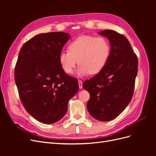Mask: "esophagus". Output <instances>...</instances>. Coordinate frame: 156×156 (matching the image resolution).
<instances>
[{
	"instance_id": "obj_1",
	"label": "esophagus",
	"mask_w": 156,
	"mask_h": 156,
	"mask_svg": "<svg viewBox=\"0 0 156 156\" xmlns=\"http://www.w3.org/2000/svg\"><path fill=\"white\" fill-rule=\"evenodd\" d=\"M78 83H79V88H80V89H82V88H83V81H81V80H79Z\"/></svg>"
}]
</instances>
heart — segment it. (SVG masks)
<instances>
[{
	"label": "heart",
	"instance_id": "obj_1",
	"mask_svg": "<svg viewBox=\"0 0 156 156\" xmlns=\"http://www.w3.org/2000/svg\"><path fill=\"white\" fill-rule=\"evenodd\" d=\"M111 49L109 41L105 37L83 35L71 42L68 51L59 54V62L67 74L72 73L79 63V75H95L105 66L110 57Z\"/></svg>",
	"mask_w": 156,
	"mask_h": 156
}]
</instances>
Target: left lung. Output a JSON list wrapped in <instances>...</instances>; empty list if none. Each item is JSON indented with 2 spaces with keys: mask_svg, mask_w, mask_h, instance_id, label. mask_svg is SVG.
<instances>
[{
  "mask_svg": "<svg viewBox=\"0 0 156 156\" xmlns=\"http://www.w3.org/2000/svg\"><path fill=\"white\" fill-rule=\"evenodd\" d=\"M98 34L109 40L110 57L100 73L84 81L83 87L90 94L87 103L90 115L105 122L115 119L131 101L138 60L125 36L112 30H104Z\"/></svg>",
  "mask_w": 156,
  "mask_h": 156,
  "instance_id": "obj_1",
  "label": "left lung"
}]
</instances>
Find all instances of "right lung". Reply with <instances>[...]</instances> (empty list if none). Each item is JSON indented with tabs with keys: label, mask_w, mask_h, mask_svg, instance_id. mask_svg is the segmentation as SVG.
Returning <instances> with one entry per match:
<instances>
[{
	"label": "right lung",
	"mask_w": 156,
	"mask_h": 156,
	"mask_svg": "<svg viewBox=\"0 0 156 156\" xmlns=\"http://www.w3.org/2000/svg\"><path fill=\"white\" fill-rule=\"evenodd\" d=\"M69 38L63 32L42 33L25 42L19 53L14 72L19 95L26 111L41 123L62 119L79 90L77 79L64 72L58 60Z\"/></svg>",
	"instance_id": "right-lung-1"
}]
</instances>
